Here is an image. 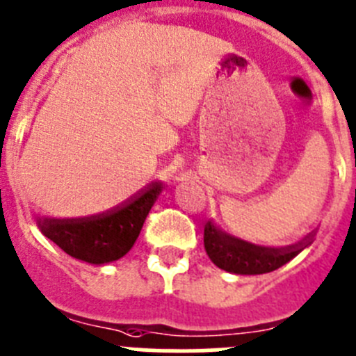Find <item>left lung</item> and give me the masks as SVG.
I'll return each instance as SVG.
<instances>
[{
	"label": "left lung",
	"mask_w": 356,
	"mask_h": 356,
	"mask_svg": "<svg viewBox=\"0 0 356 356\" xmlns=\"http://www.w3.org/2000/svg\"><path fill=\"white\" fill-rule=\"evenodd\" d=\"M309 242L288 247H266L233 236L208 220L204 226V249L220 270L236 275H259L280 268L298 256Z\"/></svg>",
	"instance_id": "left-lung-1"
}]
</instances>
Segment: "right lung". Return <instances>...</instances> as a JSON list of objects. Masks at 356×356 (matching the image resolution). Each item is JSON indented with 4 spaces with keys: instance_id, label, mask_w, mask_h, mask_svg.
<instances>
[{
    "instance_id": "obj_1",
    "label": "right lung",
    "mask_w": 356,
    "mask_h": 356,
    "mask_svg": "<svg viewBox=\"0 0 356 356\" xmlns=\"http://www.w3.org/2000/svg\"><path fill=\"white\" fill-rule=\"evenodd\" d=\"M164 185L153 181L132 200L100 215L81 218H38V229L61 250L91 265L125 256L138 240L146 215Z\"/></svg>"
}]
</instances>
